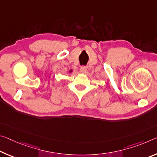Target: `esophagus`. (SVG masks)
<instances>
[{"label": "esophagus", "instance_id": "1", "mask_svg": "<svg viewBox=\"0 0 157 157\" xmlns=\"http://www.w3.org/2000/svg\"><path fill=\"white\" fill-rule=\"evenodd\" d=\"M86 69H87V68H86V66H81L80 68V72L82 73H85L86 72Z\"/></svg>", "mask_w": 157, "mask_h": 157}]
</instances>
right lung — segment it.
<instances>
[{"label":"right lung","mask_w":157,"mask_h":157,"mask_svg":"<svg viewBox=\"0 0 157 157\" xmlns=\"http://www.w3.org/2000/svg\"><path fill=\"white\" fill-rule=\"evenodd\" d=\"M72 72H73V70H72V69H70L69 71H68V73H71Z\"/></svg>","instance_id":"obj_1"}]
</instances>
